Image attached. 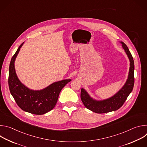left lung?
Instances as JSON below:
<instances>
[{
	"mask_svg": "<svg viewBox=\"0 0 147 147\" xmlns=\"http://www.w3.org/2000/svg\"><path fill=\"white\" fill-rule=\"evenodd\" d=\"M120 42L130 60L128 77L121 88L112 96L103 100H96L92 98L85 89H81V99L83 104L87 109L95 113H105L117 111L121 107L133 89L134 84V60L127 45L123 42L121 41Z\"/></svg>",
	"mask_w": 147,
	"mask_h": 147,
	"instance_id": "1",
	"label": "left lung"
}]
</instances>
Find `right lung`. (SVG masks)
<instances>
[{"instance_id": "add662e5", "label": "right lung", "mask_w": 147, "mask_h": 147, "mask_svg": "<svg viewBox=\"0 0 147 147\" xmlns=\"http://www.w3.org/2000/svg\"><path fill=\"white\" fill-rule=\"evenodd\" d=\"M24 42L18 47L12 57L9 66V87L18 106L23 111L35 115H44L55 107L59 94L70 79L55 82L40 90L28 88L18 79L14 67L16 59Z\"/></svg>"}]
</instances>
